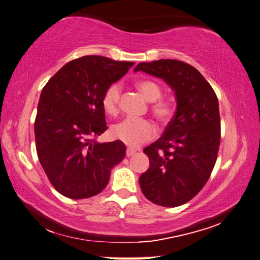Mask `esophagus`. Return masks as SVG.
Masks as SVG:
<instances>
[{"label": "esophagus", "mask_w": 260, "mask_h": 260, "mask_svg": "<svg viewBox=\"0 0 260 260\" xmlns=\"http://www.w3.org/2000/svg\"><path fill=\"white\" fill-rule=\"evenodd\" d=\"M135 153H136V151L131 150V148H127V150H126V156L127 157H131V156H133Z\"/></svg>", "instance_id": "obj_1"}]
</instances>
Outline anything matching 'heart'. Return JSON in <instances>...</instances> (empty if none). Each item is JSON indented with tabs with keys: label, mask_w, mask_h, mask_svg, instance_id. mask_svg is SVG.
<instances>
[{
	"label": "heart",
	"mask_w": 260,
	"mask_h": 260,
	"mask_svg": "<svg viewBox=\"0 0 260 260\" xmlns=\"http://www.w3.org/2000/svg\"><path fill=\"white\" fill-rule=\"evenodd\" d=\"M136 88L148 102H152V112L161 121H168L173 115L172 104L162 97V88L153 80H141L136 82ZM120 88L117 84L110 85L102 98V106L108 115H116L118 112ZM110 134L115 140L123 142L129 147H137L151 140L155 134V127L150 120L143 118L127 117L115 124Z\"/></svg>",
	"instance_id": "heart-1"
}]
</instances>
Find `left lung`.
Returning <instances> with one entry per match:
<instances>
[{
	"instance_id": "obj_1",
	"label": "left lung",
	"mask_w": 260,
	"mask_h": 260,
	"mask_svg": "<svg viewBox=\"0 0 260 260\" xmlns=\"http://www.w3.org/2000/svg\"><path fill=\"white\" fill-rule=\"evenodd\" d=\"M134 71L163 79L174 91V117L162 136L144 148L150 168L139 181L143 194L153 203L179 207L200 192L217 161L218 98L194 67L179 60L141 62Z\"/></svg>"
}]
</instances>
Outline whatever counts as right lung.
<instances>
[{
  "mask_svg": "<svg viewBox=\"0 0 260 260\" xmlns=\"http://www.w3.org/2000/svg\"><path fill=\"white\" fill-rule=\"evenodd\" d=\"M134 62L86 56L64 64L43 87L35 121L37 153L49 181L74 200L106 187L125 157L123 142L98 143L107 129L102 98Z\"/></svg>",
  "mask_w": 260,
  "mask_h": 260,
  "instance_id": "add662e5",
  "label": "right lung"
}]
</instances>
